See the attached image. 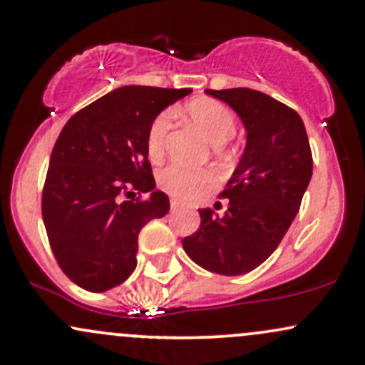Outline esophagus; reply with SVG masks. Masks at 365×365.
Instances as JSON below:
<instances>
[{
    "mask_svg": "<svg viewBox=\"0 0 365 365\" xmlns=\"http://www.w3.org/2000/svg\"><path fill=\"white\" fill-rule=\"evenodd\" d=\"M170 206H171V209H178V207H182V202H180V200H175V199H171L170 200Z\"/></svg>",
    "mask_w": 365,
    "mask_h": 365,
    "instance_id": "esophagus-1",
    "label": "esophagus"
}]
</instances>
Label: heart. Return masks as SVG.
<instances>
[{
  "instance_id": "1",
  "label": "heart",
  "mask_w": 365,
  "mask_h": 365,
  "mask_svg": "<svg viewBox=\"0 0 365 365\" xmlns=\"http://www.w3.org/2000/svg\"><path fill=\"white\" fill-rule=\"evenodd\" d=\"M187 115L194 121L200 132L207 137L215 145L228 142L237 132L235 115L225 106L223 103L211 98H199L187 103ZM171 125L170 111L159 113L153 120L145 137V149L150 159H159L165 153V139ZM216 182V175L206 168H188L183 165H170L159 171L158 185L166 194L177 199H192L200 190L212 185Z\"/></svg>"
}]
</instances>
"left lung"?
I'll return each mask as SVG.
<instances>
[{
  "mask_svg": "<svg viewBox=\"0 0 365 365\" xmlns=\"http://www.w3.org/2000/svg\"><path fill=\"white\" fill-rule=\"evenodd\" d=\"M206 92L237 111L247 145L220 194L225 215L199 209L200 226L182 245L204 269L238 276L261 266L283 240L311 182L312 153L302 118L287 104L245 87Z\"/></svg>",
  "mask_w": 365,
  "mask_h": 365,
  "instance_id": "obj_1",
  "label": "left lung"
}]
</instances>
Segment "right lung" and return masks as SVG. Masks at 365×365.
I'll return each instance as SVG.
<instances>
[{
	"mask_svg": "<svg viewBox=\"0 0 365 365\" xmlns=\"http://www.w3.org/2000/svg\"><path fill=\"white\" fill-rule=\"evenodd\" d=\"M190 89L125 86L66 121L43 188V220L58 266L89 292L118 287L137 266L139 233L170 211L153 192L145 149L153 120ZM137 191L139 197L131 195Z\"/></svg>",
	"mask_w": 365,
	"mask_h": 365,
	"instance_id": "1",
	"label": "right lung"
}]
</instances>
